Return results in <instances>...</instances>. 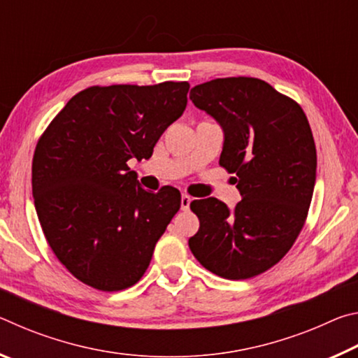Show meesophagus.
Returning <instances> with one entry per match:
<instances>
[{
  "label": "esophagus",
  "instance_id": "obj_1",
  "mask_svg": "<svg viewBox=\"0 0 358 358\" xmlns=\"http://www.w3.org/2000/svg\"><path fill=\"white\" fill-rule=\"evenodd\" d=\"M191 201H192V199H191L189 196H187V194H183V196H181V210H187V208H189Z\"/></svg>",
  "mask_w": 358,
  "mask_h": 358
}]
</instances>
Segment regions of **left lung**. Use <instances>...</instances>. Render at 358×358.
I'll use <instances>...</instances> for the list:
<instances>
[{"instance_id":"left-lung-1","label":"left lung","mask_w":358,"mask_h":358,"mask_svg":"<svg viewBox=\"0 0 358 358\" xmlns=\"http://www.w3.org/2000/svg\"><path fill=\"white\" fill-rule=\"evenodd\" d=\"M189 99L224 131L220 166L237 173L234 210L215 197L192 201L201 221L189 248L226 280L264 273L295 243L316 183V145L299 102L260 78L227 77L196 85Z\"/></svg>"}]
</instances>
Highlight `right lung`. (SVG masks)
<instances>
[{
    "mask_svg": "<svg viewBox=\"0 0 358 358\" xmlns=\"http://www.w3.org/2000/svg\"><path fill=\"white\" fill-rule=\"evenodd\" d=\"M187 92V82L96 85L71 98L39 137L36 213L53 254L87 286H134L180 210L178 189L145 191L128 161L153 155L186 108Z\"/></svg>",
    "mask_w": 358,
    "mask_h": 358,
    "instance_id": "right-lung-1",
    "label": "right lung"
}]
</instances>
